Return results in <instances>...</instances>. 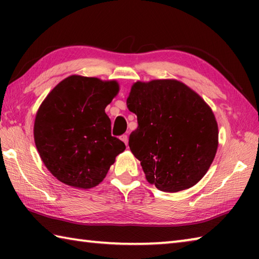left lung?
I'll return each mask as SVG.
<instances>
[{
	"mask_svg": "<svg viewBox=\"0 0 259 259\" xmlns=\"http://www.w3.org/2000/svg\"><path fill=\"white\" fill-rule=\"evenodd\" d=\"M119 90L116 81L72 75L42 102L34 122L35 146L59 182L83 190L97 186L125 150L105 113Z\"/></svg>",
	"mask_w": 259,
	"mask_h": 259,
	"instance_id": "8db88e82",
	"label": "left lung"
}]
</instances>
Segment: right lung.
<instances>
[{"instance_id":"add662e5","label":"right lung","mask_w":259,"mask_h":259,"mask_svg":"<svg viewBox=\"0 0 259 259\" xmlns=\"http://www.w3.org/2000/svg\"><path fill=\"white\" fill-rule=\"evenodd\" d=\"M126 106L138 121L129 147L147 182L169 193L199 183L218 147L217 121L207 103L181 82L153 80L136 82Z\"/></svg>"}]
</instances>
